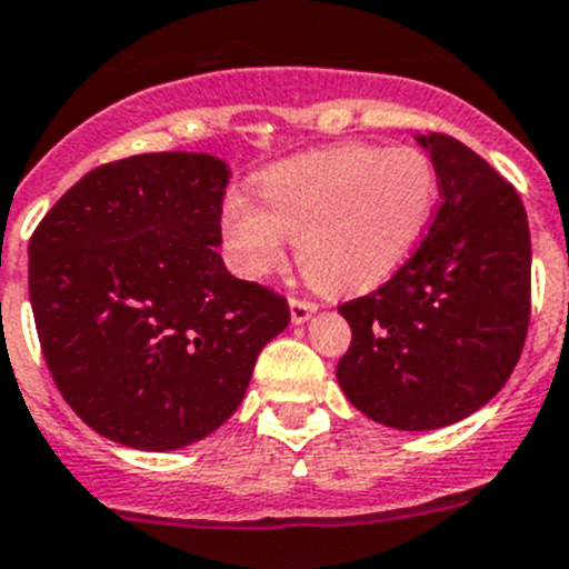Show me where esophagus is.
<instances>
[{"instance_id":"obj_1","label":"esophagus","mask_w":569,"mask_h":569,"mask_svg":"<svg viewBox=\"0 0 569 569\" xmlns=\"http://www.w3.org/2000/svg\"><path fill=\"white\" fill-rule=\"evenodd\" d=\"M319 310V305L310 299H290V319H293V325H305L307 319H310L312 312Z\"/></svg>"}]
</instances>
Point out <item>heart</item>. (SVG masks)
<instances>
[{
  "mask_svg": "<svg viewBox=\"0 0 569 569\" xmlns=\"http://www.w3.org/2000/svg\"><path fill=\"white\" fill-rule=\"evenodd\" d=\"M259 194L264 202L242 191L222 202V237L239 273H273L299 237L310 281L358 293L387 281L423 242L440 177L417 146L341 143L273 166Z\"/></svg>",
  "mask_w": 569,
  "mask_h": 569,
  "instance_id": "b5f03b06",
  "label": "heart"
}]
</instances>
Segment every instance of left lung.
Wrapping results in <instances>:
<instances>
[{
    "label": "left lung",
    "mask_w": 569,
    "mask_h": 569,
    "mask_svg": "<svg viewBox=\"0 0 569 569\" xmlns=\"http://www.w3.org/2000/svg\"><path fill=\"white\" fill-rule=\"evenodd\" d=\"M417 143L440 177L429 233L387 284L338 307L352 330L336 369L343 395L403 431L442 429L486 406L530 325V231L516 189L457 138Z\"/></svg>",
    "instance_id": "8db88e82"
}]
</instances>
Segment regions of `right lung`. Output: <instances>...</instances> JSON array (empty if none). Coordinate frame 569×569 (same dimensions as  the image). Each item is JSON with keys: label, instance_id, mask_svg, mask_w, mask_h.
<instances>
[{"label": "right lung", "instance_id": "right-lung-1", "mask_svg": "<svg viewBox=\"0 0 569 569\" xmlns=\"http://www.w3.org/2000/svg\"><path fill=\"white\" fill-rule=\"evenodd\" d=\"M226 186L211 154H134L83 174L30 237L47 369L83 423L121 446L171 451L220 429L288 327V299L217 253Z\"/></svg>", "mask_w": 569, "mask_h": 569}]
</instances>
